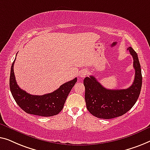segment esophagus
<instances>
[{
    "instance_id": "obj_1",
    "label": "esophagus",
    "mask_w": 150,
    "mask_h": 150,
    "mask_svg": "<svg viewBox=\"0 0 150 150\" xmlns=\"http://www.w3.org/2000/svg\"><path fill=\"white\" fill-rule=\"evenodd\" d=\"M86 75H87V71H86V70H84V69H83V70H81V71H79V76L80 77L84 78Z\"/></svg>"
}]
</instances>
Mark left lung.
I'll use <instances>...</instances> for the list:
<instances>
[{"label": "left lung", "instance_id": "1", "mask_svg": "<svg viewBox=\"0 0 150 150\" xmlns=\"http://www.w3.org/2000/svg\"><path fill=\"white\" fill-rule=\"evenodd\" d=\"M128 50L133 58L135 70L134 81L129 88L109 90L103 87L94 76L84 79L86 107L94 116L102 119L121 116L129 111L137 100L142 86L141 65L135 51L131 47Z\"/></svg>", "mask_w": 150, "mask_h": 150}]
</instances>
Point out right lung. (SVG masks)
<instances>
[{
    "label": "right lung",
    "instance_id": "obj_1",
    "mask_svg": "<svg viewBox=\"0 0 150 150\" xmlns=\"http://www.w3.org/2000/svg\"><path fill=\"white\" fill-rule=\"evenodd\" d=\"M15 61L16 58L11 65L9 86L12 96L19 107L27 113L39 116L50 117L58 114L64 107L69 92L77 82V78L62 84L51 93L32 95L21 89L17 84L13 72Z\"/></svg>",
    "mask_w": 150,
    "mask_h": 150
}]
</instances>
